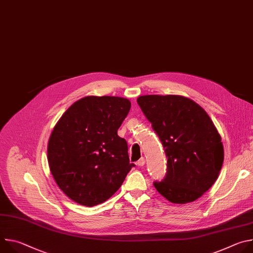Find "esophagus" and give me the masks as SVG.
<instances>
[{"instance_id": "obj_1", "label": "esophagus", "mask_w": 253, "mask_h": 253, "mask_svg": "<svg viewBox=\"0 0 253 253\" xmlns=\"http://www.w3.org/2000/svg\"><path fill=\"white\" fill-rule=\"evenodd\" d=\"M144 164H145V159H144V157L140 158V159L137 161V165H138L139 167H142V166H144Z\"/></svg>"}]
</instances>
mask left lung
<instances>
[{"mask_svg": "<svg viewBox=\"0 0 253 253\" xmlns=\"http://www.w3.org/2000/svg\"><path fill=\"white\" fill-rule=\"evenodd\" d=\"M151 122L167 157V172L153 184L172 203L201 197L216 181L222 167L221 137L205 110L179 95H145L137 99Z\"/></svg>", "mask_w": 253, "mask_h": 253, "instance_id": "obj_1", "label": "left lung"}]
</instances>
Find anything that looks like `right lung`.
Masks as SVG:
<instances>
[{"mask_svg": "<svg viewBox=\"0 0 253 253\" xmlns=\"http://www.w3.org/2000/svg\"><path fill=\"white\" fill-rule=\"evenodd\" d=\"M128 99L88 96L70 106L48 143V162L59 188L91 207L109 199L135 165L117 131L129 113Z\"/></svg>", "mask_w": 253, "mask_h": 253, "instance_id": "obj_1", "label": "right lung"}]
</instances>
